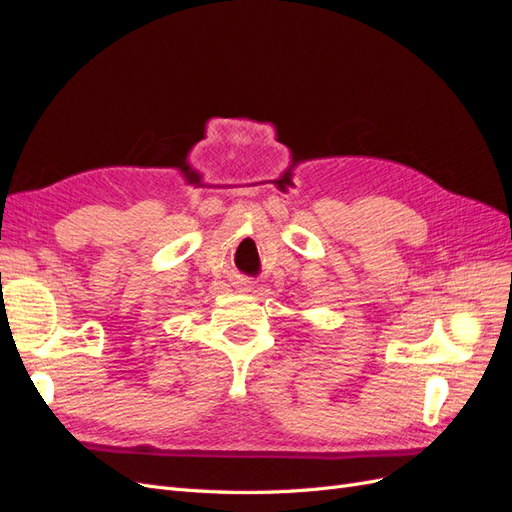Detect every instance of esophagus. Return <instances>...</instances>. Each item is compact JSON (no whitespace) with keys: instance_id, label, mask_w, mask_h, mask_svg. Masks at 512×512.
<instances>
[{"instance_id":"obj_1","label":"esophagus","mask_w":512,"mask_h":512,"mask_svg":"<svg viewBox=\"0 0 512 512\" xmlns=\"http://www.w3.org/2000/svg\"><path fill=\"white\" fill-rule=\"evenodd\" d=\"M239 288H241V290H250V288H252V282L241 280V282H239Z\"/></svg>"}]
</instances>
